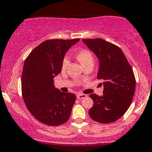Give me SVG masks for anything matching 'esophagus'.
Wrapping results in <instances>:
<instances>
[{
	"mask_svg": "<svg viewBox=\"0 0 152 152\" xmlns=\"http://www.w3.org/2000/svg\"><path fill=\"white\" fill-rule=\"evenodd\" d=\"M87 96L86 94H77V98L79 99H84V98H86Z\"/></svg>",
	"mask_w": 152,
	"mask_h": 152,
	"instance_id": "1",
	"label": "esophagus"
}]
</instances>
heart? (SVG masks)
<instances>
[{
	"label": "heart",
	"mask_w": 152,
	"mask_h": 152,
	"mask_svg": "<svg viewBox=\"0 0 152 152\" xmlns=\"http://www.w3.org/2000/svg\"><path fill=\"white\" fill-rule=\"evenodd\" d=\"M76 57L83 66L87 64H93L94 56L92 53L88 50H81L78 51L76 54ZM69 64V59L68 56H66L62 61V69L65 70Z\"/></svg>",
	"instance_id": "1"
}]
</instances>
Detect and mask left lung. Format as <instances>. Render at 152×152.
Returning <instances> with one entry per match:
<instances>
[{"mask_svg": "<svg viewBox=\"0 0 152 152\" xmlns=\"http://www.w3.org/2000/svg\"><path fill=\"white\" fill-rule=\"evenodd\" d=\"M99 60L97 79L103 81V95L90 94L94 105L91 118L102 124L112 123L125 113L132 102L135 78L124 54L116 45L102 39H83Z\"/></svg>", "mask_w": 152, "mask_h": 152, "instance_id": "left-lung-1", "label": "left lung"}]
</instances>
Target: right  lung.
I'll use <instances>...</instances> for the list:
<instances>
[{
	"mask_svg": "<svg viewBox=\"0 0 152 152\" xmlns=\"http://www.w3.org/2000/svg\"><path fill=\"white\" fill-rule=\"evenodd\" d=\"M79 41L47 40L33 50L25 61L21 83L23 100L30 113L45 124L61 125L71 115L76 96L56 88L53 78L61 72L66 53Z\"/></svg>",
	"mask_w": 152,
	"mask_h": 152,
	"instance_id": "obj_1",
	"label": "right lung"
}]
</instances>
